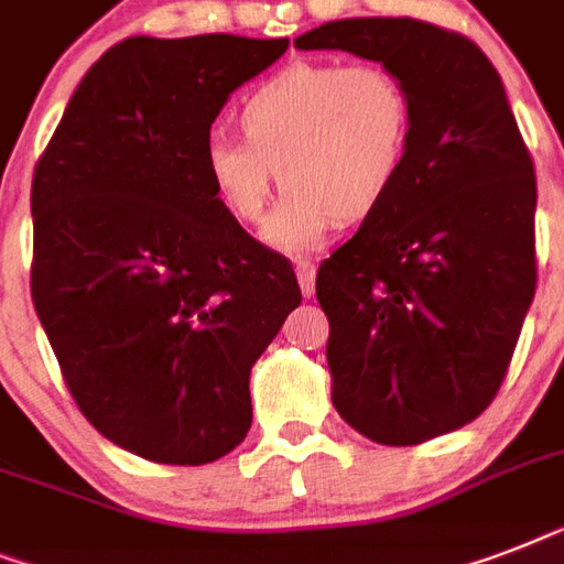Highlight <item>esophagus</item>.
<instances>
[{"label":"esophagus","instance_id":"1","mask_svg":"<svg viewBox=\"0 0 564 564\" xmlns=\"http://www.w3.org/2000/svg\"><path fill=\"white\" fill-rule=\"evenodd\" d=\"M295 272H299V283L301 292H304V299H310L313 292H316V263L313 260H295Z\"/></svg>","mask_w":564,"mask_h":564}]
</instances>
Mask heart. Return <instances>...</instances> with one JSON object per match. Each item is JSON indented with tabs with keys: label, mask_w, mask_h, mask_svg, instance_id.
<instances>
[{
	"label": "heart",
	"mask_w": 564,
	"mask_h": 564,
	"mask_svg": "<svg viewBox=\"0 0 564 564\" xmlns=\"http://www.w3.org/2000/svg\"><path fill=\"white\" fill-rule=\"evenodd\" d=\"M237 119L242 137L204 145L207 181L246 228L263 225L281 181L269 239L290 251L316 246L334 219H369L410 158V87L377 61H292L242 96Z\"/></svg>",
	"instance_id": "obj_1"
}]
</instances>
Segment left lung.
Returning a JSON list of instances; mask_svg holds the SVG:
<instances>
[{
	"label": "left lung",
	"instance_id": "left-lung-1",
	"mask_svg": "<svg viewBox=\"0 0 564 564\" xmlns=\"http://www.w3.org/2000/svg\"><path fill=\"white\" fill-rule=\"evenodd\" d=\"M299 48L380 61L412 96L401 181L318 265L334 406L377 445H421L498 394L535 295V172L498 69L412 17L318 25Z\"/></svg>",
	"mask_w": 564,
	"mask_h": 564
}]
</instances>
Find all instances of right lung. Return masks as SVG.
<instances>
[{"instance_id":"right-lung-1","label":"right lung","mask_w":564,"mask_h":564,"mask_svg":"<svg viewBox=\"0 0 564 564\" xmlns=\"http://www.w3.org/2000/svg\"><path fill=\"white\" fill-rule=\"evenodd\" d=\"M290 40L128 37L84 75L31 181V301L78 410L149 463L251 427L248 375L301 304L295 269L213 193L204 145Z\"/></svg>"}]
</instances>
